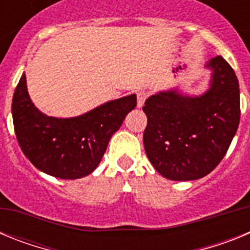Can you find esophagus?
Here are the masks:
<instances>
[{"label": "esophagus", "mask_w": 250, "mask_h": 250, "mask_svg": "<svg viewBox=\"0 0 250 250\" xmlns=\"http://www.w3.org/2000/svg\"><path fill=\"white\" fill-rule=\"evenodd\" d=\"M149 98V92L146 91H139L138 92V106L141 107L144 105V103L146 101V99Z\"/></svg>", "instance_id": "1"}]
</instances>
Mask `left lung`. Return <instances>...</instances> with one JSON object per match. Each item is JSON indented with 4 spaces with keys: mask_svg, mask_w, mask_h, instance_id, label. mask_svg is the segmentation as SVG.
Here are the masks:
<instances>
[{
    "mask_svg": "<svg viewBox=\"0 0 250 250\" xmlns=\"http://www.w3.org/2000/svg\"><path fill=\"white\" fill-rule=\"evenodd\" d=\"M210 89L198 98L176 91L152 95L143 107L145 152L170 180H195L213 171L227 154L240 120L239 83L222 56L208 62Z\"/></svg>",
    "mask_w": 250,
    "mask_h": 250,
    "instance_id": "1",
    "label": "left lung"
}]
</instances>
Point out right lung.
<instances>
[{"instance_id":"obj_1","label":"right lung","mask_w":250,"mask_h":250,"mask_svg":"<svg viewBox=\"0 0 250 250\" xmlns=\"http://www.w3.org/2000/svg\"><path fill=\"white\" fill-rule=\"evenodd\" d=\"M135 106L136 95H130L77 118H51L32 104L23 74L12 99L13 126L20 147L37 169L55 178L79 179L98 167L110 138Z\"/></svg>"}]
</instances>
